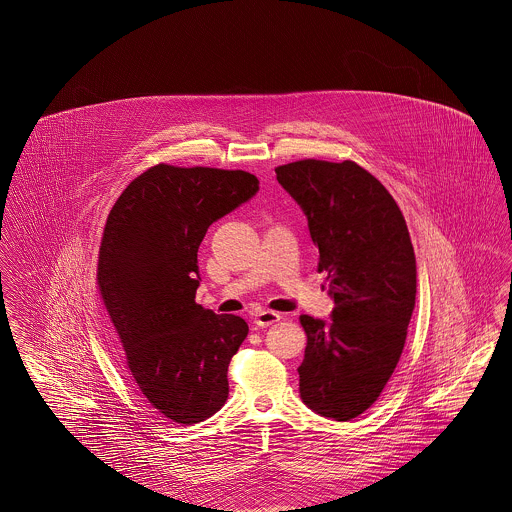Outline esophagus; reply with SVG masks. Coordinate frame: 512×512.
Here are the masks:
<instances>
[{"mask_svg": "<svg viewBox=\"0 0 512 512\" xmlns=\"http://www.w3.org/2000/svg\"><path fill=\"white\" fill-rule=\"evenodd\" d=\"M280 313H274V311H259L253 315V322L261 328H267L270 324H276L280 320Z\"/></svg>", "mask_w": 512, "mask_h": 512, "instance_id": "1", "label": "esophagus"}]
</instances>
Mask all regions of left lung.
<instances>
[{"label":"left lung","instance_id":"8db88e82","mask_svg":"<svg viewBox=\"0 0 512 512\" xmlns=\"http://www.w3.org/2000/svg\"><path fill=\"white\" fill-rule=\"evenodd\" d=\"M274 171L307 215L336 305L330 322L299 317V393L315 413L345 422L380 397L403 353L416 297L411 236L390 192L355 161L303 159Z\"/></svg>","mask_w":512,"mask_h":512}]
</instances>
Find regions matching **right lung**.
Listing matches in <instances>:
<instances>
[{
  "label": "right lung",
  "mask_w": 512,
  "mask_h": 512,
  "mask_svg": "<svg viewBox=\"0 0 512 512\" xmlns=\"http://www.w3.org/2000/svg\"><path fill=\"white\" fill-rule=\"evenodd\" d=\"M257 176L159 163L115 201L99 245L98 286L147 403L197 424L228 397V365L249 326L195 303L207 228L251 199Z\"/></svg>",
  "instance_id": "right-lung-1"
}]
</instances>
